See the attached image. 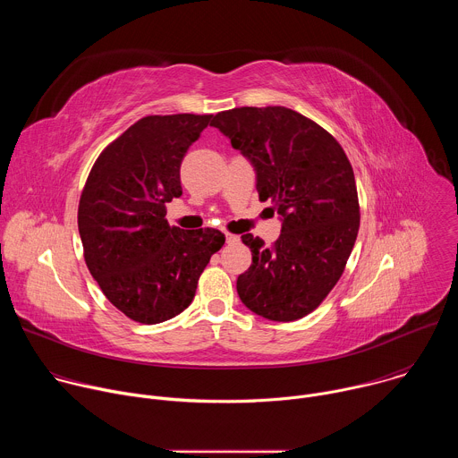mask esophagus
Here are the masks:
<instances>
[{
	"label": "esophagus",
	"instance_id": "1",
	"mask_svg": "<svg viewBox=\"0 0 458 458\" xmlns=\"http://www.w3.org/2000/svg\"><path fill=\"white\" fill-rule=\"evenodd\" d=\"M226 242H228V244H235V242H239V235L226 233Z\"/></svg>",
	"mask_w": 458,
	"mask_h": 458
}]
</instances>
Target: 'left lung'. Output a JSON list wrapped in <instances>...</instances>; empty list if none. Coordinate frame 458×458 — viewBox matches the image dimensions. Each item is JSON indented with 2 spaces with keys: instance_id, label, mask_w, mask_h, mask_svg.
Here are the masks:
<instances>
[{
  "instance_id": "left-lung-1",
  "label": "left lung",
  "mask_w": 458,
  "mask_h": 458,
  "mask_svg": "<svg viewBox=\"0 0 458 458\" xmlns=\"http://www.w3.org/2000/svg\"><path fill=\"white\" fill-rule=\"evenodd\" d=\"M210 124L251 161L259 199H270L283 217L270 246L242 235L251 265L237 277V293L265 318H302L341 279L359 233L352 163L328 130L286 106L232 108Z\"/></svg>"
}]
</instances>
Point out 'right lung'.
<instances>
[{"label": "right lung", "instance_id": "1", "mask_svg": "<svg viewBox=\"0 0 458 458\" xmlns=\"http://www.w3.org/2000/svg\"><path fill=\"white\" fill-rule=\"evenodd\" d=\"M212 114L147 115L96 159L78 207L89 272L128 318L157 324L191 302L210 257L225 244L216 228L181 230L166 203L181 198V161Z\"/></svg>", "mask_w": 458, "mask_h": 458}]
</instances>
